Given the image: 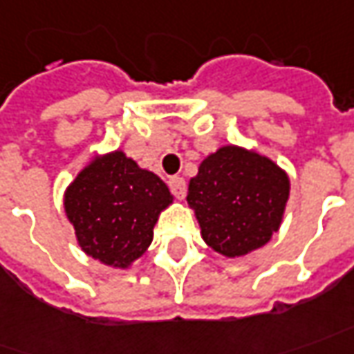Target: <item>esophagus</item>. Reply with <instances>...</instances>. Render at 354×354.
<instances>
[{"mask_svg": "<svg viewBox=\"0 0 354 354\" xmlns=\"http://www.w3.org/2000/svg\"><path fill=\"white\" fill-rule=\"evenodd\" d=\"M168 187H170L172 196L178 197V199H182V197L186 196V180L184 178L172 176L168 180Z\"/></svg>", "mask_w": 354, "mask_h": 354, "instance_id": "esophagus-1", "label": "esophagus"}]
</instances>
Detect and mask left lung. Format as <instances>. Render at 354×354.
Segmentation results:
<instances>
[{
	"label": "left lung",
	"instance_id": "1",
	"mask_svg": "<svg viewBox=\"0 0 354 354\" xmlns=\"http://www.w3.org/2000/svg\"><path fill=\"white\" fill-rule=\"evenodd\" d=\"M187 203L215 252L238 258L268 244L288 199V178L258 153L223 147L189 180Z\"/></svg>",
	"mask_w": 354,
	"mask_h": 354
}]
</instances>
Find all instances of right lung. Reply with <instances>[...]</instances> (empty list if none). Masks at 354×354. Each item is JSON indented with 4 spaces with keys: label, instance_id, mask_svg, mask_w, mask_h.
Returning a JSON list of instances; mask_svg holds the SVG:
<instances>
[{
    "label": "right lung",
    "instance_id": "1",
    "mask_svg": "<svg viewBox=\"0 0 354 354\" xmlns=\"http://www.w3.org/2000/svg\"><path fill=\"white\" fill-rule=\"evenodd\" d=\"M170 201L160 178L116 151L79 172L66 192V213L85 254L127 268L149 248L158 213Z\"/></svg>",
    "mask_w": 354,
    "mask_h": 354
}]
</instances>
